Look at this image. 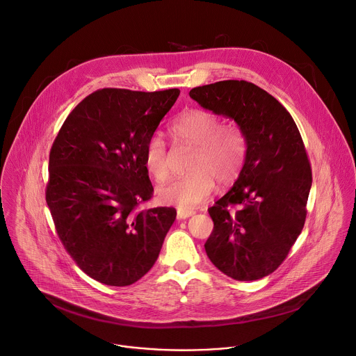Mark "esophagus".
Returning <instances> with one entry per match:
<instances>
[{
  "mask_svg": "<svg viewBox=\"0 0 356 356\" xmlns=\"http://www.w3.org/2000/svg\"><path fill=\"white\" fill-rule=\"evenodd\" d=\"M195 212L194 211H190V209H177V218L179 219H187L190 216H193Z\"/></svg>",
  "mask_w": 356,
  "mask_h": 356,
  "instance_id": "esophagus-1",
  "label": "esophagus"
}]
</instances>
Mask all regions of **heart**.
Instances as JSON below:
<instances>
[{"instance_id":"heart-1","label":"heart","mask_w":356,"mask_h":356,"mask_svg":"<svg viewBox=\"0 0 356 356\" xmlns=\"http://www.w3.org/2000/svg\"><path fill=\"white\" fill-rule=\"evenodd\" d=\"M168 133L173 141L188 144L194 151L187 163L190 172L158 190L162 204L193 209L209 197L215 180L220 186H229L238 177L247 155V140L238 124H222L216 113L190 108L170 122ZM144 166L156 181L168 177V151L161 137L154 136L148 140Z\"/></svg>"}]
</instances>
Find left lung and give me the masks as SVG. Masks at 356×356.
I'll use <instances>...</instances> for the list:
<instances>
[{
    "instance_id": "8db88e82",
    "label": "left lung",
    "mask_w": 356,
    "mask_h": 356,
    "mask_svg": "<svg viewBox=\"0 0 356 356\" xmlns=\"http://www.w3.org/2000/svg\"><path fill=\"white\" fill-rule=\"evenodd\" d=\"M190 97L234 119L247 140L238 179L208 209L207 255L234 280L262 279L283 264L305 225L312 170L302 137L289 111L254 83L223 80Z\"/></svg>"
}]
</instances>
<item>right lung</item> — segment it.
Returning a JSON list of instances; mask_svg holds the SVG:
<instances>
[{
	"instance_id": "1",
	"label": "right lung",
	"mask_w": 356,
	"mask_h": 356,
	"mask_svg": "<svg viewBox=\"0 0 356 356\" xmlns=\"http://www.w3.org/2000/svg\"><path fill=\"white\" fill-rule=\"evenodd\" d=\"M179 94L97 90L69 113L54 140L45 201L56 234L76 265L102 284L140 280L176 219L175 208L140 205L154 193L145 145Z\"/></svg>"
}]
</instances>
